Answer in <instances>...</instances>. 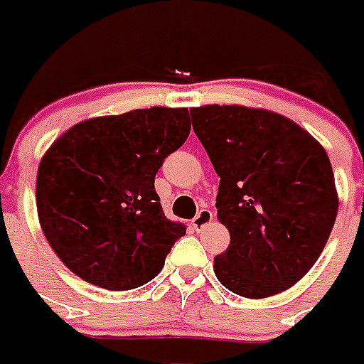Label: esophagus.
<instances>
[{"label":"esophagus","mask_w":364,"mask_h":364,"mask_svg":"<svg viewBox=\"0 0 364 364\" xmlns=\"http://www.w3.org/2000/svg\"><path fill=\"white\" fill-rule=\"evenodd\" d=\"M211 221H213V213H211L210 210H200L198 213H196V217L193 219V228L196 232H200V230H204Z\"/></svg>","instance_id":"esophagus-1"}]
</instances>
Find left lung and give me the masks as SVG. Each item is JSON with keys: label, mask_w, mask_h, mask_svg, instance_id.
<instances>
[{"label": "left lung", "mask_w": 364, "mask_h": 364, "mask_svg": "<svg viewBox=\"0 0 364 364\" xmlns=\"http://www.w3.org/2000/svg\"><path fill=\"white\" fill-rule=\"evenodd\" d=\"M194 134L219 181L217 217L230 245L217 279L245 299H266L308 274L338 213L321 143L287 117L243 105L193 107Z\"/></svg>", "instance_id": "8db88e82"}]
</instances>
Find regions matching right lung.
Returning a JSON list of instances; mask_svg holds the SVG:
<instances>
[{"label":"right lung","instance_id":"add662e5","mask_svg":"<svg viewBox=\"0 0 364 364\" xmlns=\"http://www.w3.org/2000/svg\"><path fill=\"white\" fill-rule=\"evenodd\" d=\"M188 132V109L151 107L82 121L50 145L37 170V215L75 276L109 291L159 276L187 228L166 219L154 176Z\"/></svg>","mask_w":364,"mask_h":364}]
</instances>
